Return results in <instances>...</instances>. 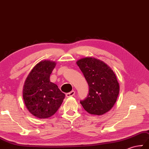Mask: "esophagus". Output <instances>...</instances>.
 Masks as SVG:
<instances>
[{
	"instance_id": "esophagus-1",
	"label": "esophagus",
	"mask_w": 149,
	"mask_h": 149,
	"mask_svg": "<svg viewBox=\"0 0 149 149\" xmlns=\"http://www.w3.org/2000/svg\"><path fill=\"white\" fill-rule=\"evenodd\" d=\"M75 94V91H72L70 92H68V93L66 94V97H71V96H73V95Z\"/></svg>"
}]
</instances>
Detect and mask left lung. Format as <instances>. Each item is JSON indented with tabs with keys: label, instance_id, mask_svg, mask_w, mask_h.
<instances>
[{
	"label": "left lung",
	"instance_id": "8db88e82",
	"mask_svg": "<svg viewBox=\"0 0 149 149\" xmlns=\"http://www.w3.org/2000/svg\"><path fill=\"white\" fill-rule=\"evenodd\" d=\"M77 64L89 86L88 96L80 101L85 110L95 115L110 111L116 102L120 91L113 71L105 62L94 57L81 58Z\"/></svg>",
	"mask_w": 149,
	"mask_h": 149
}]
</instances>
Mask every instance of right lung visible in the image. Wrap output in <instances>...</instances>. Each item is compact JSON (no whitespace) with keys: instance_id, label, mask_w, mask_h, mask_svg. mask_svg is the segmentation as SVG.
Returning <instances> with one entry per match:
<instances>
[{"instance_id":"add662e5","label":"right lung","mask_w":149,"mask_h":149,"mask_svg":"<svg viewBox=\"0 0 149 149\" xmlns=\"http://www.w3.org/2000/svg\"><path fill=\"white\" fill-rule=\"evenodd\" d=\"M56 62L44 60L36 64L26 78L23 87L25 107L34 117L47 118L54 115L61 107L65 94L52 83L49 77Z\"/></svg>"}]
</instances>
